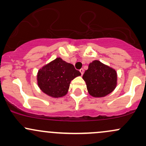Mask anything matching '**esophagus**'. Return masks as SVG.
Masks as SVG:
<instances>
[{
  "label": "esophagus",
  "instance_id": "obj_1",
  "mask_svg": "<svg viewBox=\"0 0 146 146\" xmlns=\"http://www.w3.org/2000/svg\"><path fill=\"white\" fill-rule=\"evenodd\" d=\"M80 73H81V75H82L84 74V71L83 68H81V69L80 70Z\"/></svg>",
  "mask_w": 146,
  "mask_h": 146
}]
</instances>
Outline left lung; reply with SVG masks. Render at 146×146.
<instances>
[{
    "label": "left lung",
    "mask_w": 146,
    "mask_h": 146,
    "mask_svg": "<svg viewBox=\"0 0 146 146\" xmlns=\"http://www.w3.org/2000/svg\"><path fill=\"white\" fill-rule=\"evenodd\" d=\"M88 93L93 98H104L113 91L117 84V73L108 65L93 60L82 76Z\"/></svg>",
    "instance_id": "8db88e82"
}]
</instances>
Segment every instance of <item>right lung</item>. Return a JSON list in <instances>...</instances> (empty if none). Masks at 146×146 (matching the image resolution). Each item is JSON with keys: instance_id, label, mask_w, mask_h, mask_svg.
Listing matches in <instances>:
<instances>
[{"instance_id": "right-lung-1", "label": "right lung", "mask_w": 146, "mask_h": 146, "mask_svg": "<svg viewBox=\"0 0 146 146\" xmlns=\"http://www.w3.org/2000/svg\"><path fill=\"white\" fill-rule=\"evenodd\" d=\"M80 75V72L73 64L57 58L38 70L37 84L48 96L62 98L67 94L71 80Z\"/></svg>"}]
</instances>
